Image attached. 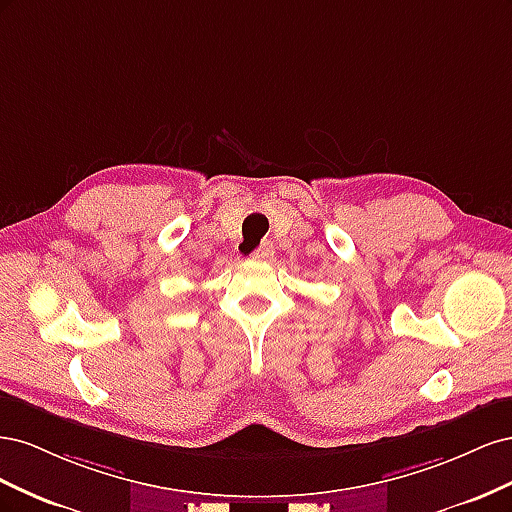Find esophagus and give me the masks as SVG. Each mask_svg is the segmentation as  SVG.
I'll list each match as a JSON object with an SVG mask.
<instances>
[{"label":"esophagus","instance_id":"1","mask_svg":"<svg viewBox=\"0 0 512 512\" xmlns=\"http://www.w3.org/2000/svg\"><path fill=\"white\" fill-rule=\"evenodd\" d=\"M273 256V245L271 243H262L258 250L252 254L254 260H269Z\"/></svg>","mask_w":512,"mask_h":512}]
</instances>
